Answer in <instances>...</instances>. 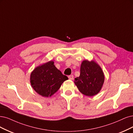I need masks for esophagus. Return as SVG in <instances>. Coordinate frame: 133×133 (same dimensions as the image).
I'll use <instances>...</instances> for the list:
<instances>
[{
    "label": "esophagus",
    "mask_w": 133,
    "mask_h": 133,
    "mask_svg": "<svg viewBox=\"0 0 133 133\" xmlns=\"http://www.w3.org/2000/svg\"><path fill=\"white\" fill-rule=\"evenodd\" d=\"M68 78H69V79H70V80H73V75L68 76Z\"/></svg>",
    "instance_id": "esophagus-1"
}]
</instances>
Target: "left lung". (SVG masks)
<instances>
[{
  "label": "left lung",
  "instance_id": "1",
  "mask_svg": "<svg viewBox=\"0 0 133 133\" xmlns=\"http://www.w3.org/2000/svg\"><path fill=\"white\" fill-rule=\"evenodd\" d=\"M104 79V73L96 62L84 60L81 64L80 76L75 78V83L83 94L92 96L100 91Z\"/></svg>",
  "mask_w": 133,
  "mask_h": 133
}]
</instances>
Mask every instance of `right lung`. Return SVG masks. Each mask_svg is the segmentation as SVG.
I'll return each instance as SVG.
<instances>
[{"label":"right lung","mask_w":133,"mask_h":133,"mask_svg":"<svg viewBox=\"0 0 133 133\" xmlns=\"http://www.w3.org/2000/svg\"><path fill=\"white\" fill-rule=\"evenodd\" d=\"M54 64V61H49L37 67L31 73L30 82L32 88L44 97L52 95L60 89L63 82L68 79Z\"/></svg>","instance_id":"1"}]
</instances>
